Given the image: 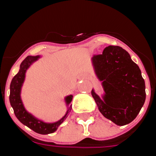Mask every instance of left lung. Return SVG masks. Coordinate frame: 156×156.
<instances>
[{
	"label": "left lung",
	"instance_id": "1",
	"mask_svg": "<svg viewBox=\"0 0 156 156\" xmlns=\"http://www.w3.org/2000/svg\"><path fill=\"white\" fill-rule=\"evenodd\" d=\"M98 77L102 82L104 101L91 90L100 112L119 126L131 122L144 105L145 84L138 66L119 46L106 47L92 58Z\"/></svg>",
	"mask_w": 156,
	"mask_h": 156
}]
</instances>
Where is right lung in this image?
<instances>
[{
  "label": "right lung",
  "mask_w": 156,
  "mask_h": 156,
  "mask_svg": "<svg viewBox=\"0 0 156 156\" xmlns=\"http://www.w3.org/2000/svg\"><path fill=\"white\" fill-rule=\"evenodd\" d=\"M39 56H27L23 61L20 65V69L19 73L13 77L10 84V96H9V101H10L11 105L13 108L15 115L17 117L23 124L26 125L33 129L36 133H41V134H48V133H54L58 129L62 122L66 119L68 113L71 111L72 105H70L68 108V111L66 112V115L59 121L54 123H45L41 120H38L34 118L33 115L28 113L23 107V102L20 98V91H21V87L25 79V73L29 66L32 63L37 60ZM73 96L69 95L66 98V103L69 104L71 102Z\"/></svg>",
  "instance_id": "obj_1"
}]
</instances>
